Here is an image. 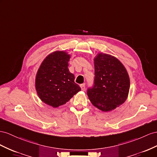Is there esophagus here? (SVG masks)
<instances>
[{
  "instance_id": "obj_1",
  "label": "esophagus",
  "mask_w": 157,
  "mask_h": 157,
  "mask_svg": "<svg viewBox=\"0 0 157 157\" xmlns=\"http://www.w3.org/2000/svg\"><path fill=\"white\" fill-rule=\"evenodd\" d=\"M80 87H81V89H82V91H85V90H86V86H85V84H81V85H80Z\"/></svg>"
}]
</instances>
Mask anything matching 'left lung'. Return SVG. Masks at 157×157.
Listing matches in <instances>:
<instances>
[{
	"label": "left lung",
	"instance_id": "left-lung-1",
	"mask_svg": "<svg viewBox=\"0 0 157 157\" xmlns=\"http://www.w3.org/2000/svg\"><path fill=\"white\" fill-rule=\"evenodd\" d=\"M94 85L87 94L94 106L103 111L121 105L127 98L130 81L123 64L115 57L99 54L94 59Z\"/></svg>",
	"mask_w": 157,
	"mask_h": 157
}]
</instances>
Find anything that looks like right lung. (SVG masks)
<instances>
[{"label":"right lung","mask_w":157,"mask_h":157,"mask_svg":"<svg viewBox=\"0 0 157 157\" xmlns=\"http://www.w3.org/2000/svg\"><path fill=\"white\" fill-rule=\"evenodd\" d=\"M70 56L55 52L44 60L37 72L36 89L40 99L54 107L62 105L81 90L68 70Z\"/></svg>","instance_id":"right-lung-1"}]
</instances>
